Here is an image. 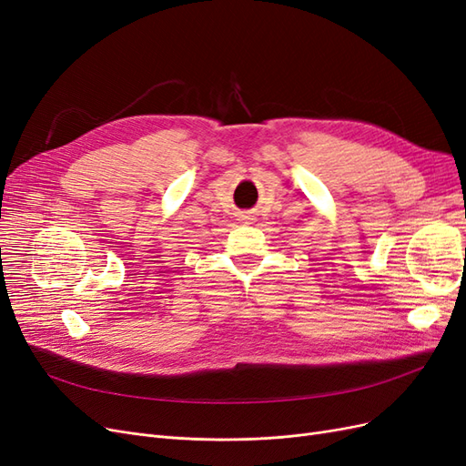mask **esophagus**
I'll list each match as a JSON object with an SVG mask.
<instances>
[{
	"label": "esophagus",
	"mask_w": 466,
	"mask_h": 466,
	"mask_svg": "<svg viewBox=\"0 0 466 466\" xmlns=\"http://www.w3.org/2000/svg\"><path fill=\"white\" fill-rule=\"evenodd\" d=\"M238 221H243V223H250V221H252V218H250L248 214H241V216H238Z\"/></svg>",
	"instance_id": "1"
}]
</instances>
